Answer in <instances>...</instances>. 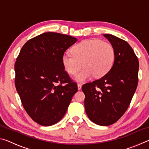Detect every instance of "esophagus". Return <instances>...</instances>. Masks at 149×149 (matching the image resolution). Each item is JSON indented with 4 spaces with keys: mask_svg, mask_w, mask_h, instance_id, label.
Listing matches in <instances>:
<instances>
[{
    "mask_svg": "<svg viewBox=\"0 0 149 149\" xmlns=\"http://www.w3.org/2000/svg\"><path fill=\"white\" fill-rule=\"evenodd\" d=\"M81 87H82V85L81 84H77V89L78 90H81Z\"/></svg>",
    "mask_w": 149,
    "mask_h": 149,
    "instance_id": "obj_1",
    "label": "esophagus"
}]
</instances>
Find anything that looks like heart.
Segmentation results:
<instances>
[{
    "label": "heart",
    "mask_w": 149,
    "mask_h": 149,
    "mask_svg": "<svg viewBox=\"0 0 149 149\" xmlns=\"http://www.w3.org/2000/svg\"><path fill=\"white\" fill-rule=\"evenodd\" d=\"M72 54L64 53L62 63L68 74L75 75L78 82H84L91 77L100 78L105 75L114 64L116 51L113 45L99 39L84 40L75 45L71 50Z\"/></svg>",
    "instance_id": "1"
}]
</instances>
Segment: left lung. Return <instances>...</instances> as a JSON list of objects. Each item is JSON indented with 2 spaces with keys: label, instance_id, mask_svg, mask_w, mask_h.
Returning a JSON list of instances; mask_svg holds the SVG:
<instances>
[{
  "label": "left lung",
  "instance_id": "1",
  "mask_svg": "<svg viewBox=\"0 0 149 149\" xmlns=\"http://www.w3.org/2000/svg\"><path fill=\"white\" fill-rule=\"evenodd\" d=\"M114 46L112 68L100 79L82 86L85 109L96 124L107 126L122 116L129 107L138 84V58L130 45L114 35L104 34Z\"/></svg>",
  "mask_w": 149,
  "mask_h": 149
}]
</instances>
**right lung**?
I'll use <instances>...</instances> for the list:
<instances>
[{"label": "right lung", "instance_id": "obj_1", "mask_svg": "<svg viewBox=\"0 0 149 149\" xmlns=\"http://www.w3.org/2000/svg\"><path fill=\"white\" fill-rule=\"evenodd\" d=\"M77 41L70 35L44 33L26 42L17 58V92L27 114L40 125L58 122L77 91L62 63V55Z\"/></svg>", "mask_w": 149, "mask_h": 149}]
</instances>
